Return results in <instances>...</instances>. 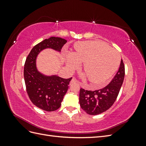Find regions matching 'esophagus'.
Listing matches in <instances>:
<instances>
[{"label": "esophagus", "instance_id": "1", "mask_svg": "<svg viewBox=\"0 0 146 146\" xmlns=\"http://www.w3.org/2000/svg\"><path fill=\"white\" fill-rule=\"evenodd\" d=\"M78 83V81L76 80V78L73 77L72 78L71 81H70V83H71V84H74V83Z\"/></svg>", "mask_w": 146, "mask_h": 146}]
</instances>
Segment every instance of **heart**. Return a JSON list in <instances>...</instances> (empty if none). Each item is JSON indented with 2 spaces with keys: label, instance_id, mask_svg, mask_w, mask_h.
<instances>
[{
  "label": "heart",
  "instance_id": "obj_1",
  "mask_svg": "<svg viewBox=\"0 0 146 146\" xmlns=\"http://www.w3.org/2000/svg\"><path fill=\"white\" fill-rule=\"evenodd\" d=\"M66 65L74 71L81 63L86 77L92 85L100 86L111 77L120 64L121 56L115 48L100 41L78 43L74 53L68 52Z\"/></svg>",
  "mask_w": 146,
  "mask_h": 146
}]
</instances>
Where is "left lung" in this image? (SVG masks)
I'll list each match as a JSON object with an SVG mask.
<instances>
[{"label":"left lung","instance_id":"obj_1","mask_svg":"<svg viewBox=\"0 0 146 146\" xmlns=\"http://www.w3.org/2000/svg\"><path fill=\"white\" fill-rule=\"evenodd\" d=\"M124 76L125 67L121 60L117 72L107 86L94 91L81 88L79 94V103L81 108L91 115H97L107 111L116 100Z\"/></svg>","mask_w":146,"mask_h":146}]
</instances>
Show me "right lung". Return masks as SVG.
<instances>
[{
    "label": "right lung",
    "mask_w": 146,
    "mask_h": 146,
    "mask_svg": "<svg viewBox=\"0 0 146 146\" xmlns=\"http://www.w3.org/2000/svg\"><path fill=\"white\" fill-rule=\"evenodd\" d=\"M66 42V39L58 37L44 39L33 47L24 64V77L29 98L35 106L46 111H55L60 107L72 77L66 79L56 75L46 76L39 72L36 57L47 48L60 52Z\"/></svg>",
    "instance_id": "right-lung-1"
}]
</instances>
